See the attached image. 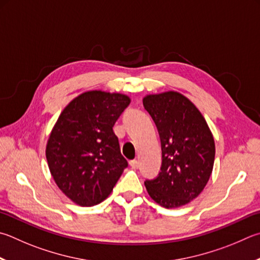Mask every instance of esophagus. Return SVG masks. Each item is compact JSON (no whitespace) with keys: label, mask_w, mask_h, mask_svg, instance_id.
Segmentation results:
<instances>
[{"label":"esophagus","mask_w":260,"mask_h":260,"mask_svg":"<svg viewBox=\"0 0 260 260\" xmlns=\"http://www.w3.org/2000/svg\"><path fill=\"white\" fill-rule=\"evenodd\" d=\"M129 165H131L132 168H139V166H140V164H139V161H138V160H136V159L131 160Z\"/></svg>","instance_id":"obj_1"}]
</instances>
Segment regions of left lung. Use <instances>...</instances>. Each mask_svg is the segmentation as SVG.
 Here are the masks:
<instances>
[{"label": "left lung", "mask_w": 260, "mask_h": 260, "mask_svg": "<svg viewBox=\"0 0 260 260\" xmlns=\"http://www.w3.org/2000/svg\"><path fill=\"white\" fill-rule=\"evenodd\" d=\"M145 110L161 142V172L145 181L149 196L164 208L185 206L200 194L214 168L215 140L199 109L176 91L148 94Z\"/></svg>", "instance_id": "1"}]
</instances>
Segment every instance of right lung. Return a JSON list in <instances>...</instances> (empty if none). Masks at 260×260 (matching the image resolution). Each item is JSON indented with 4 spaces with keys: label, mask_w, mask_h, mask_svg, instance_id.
<instances>
[{
    "label": "right lung",
    "mask_w": 260,
    "mask_h": 260,
    "mask_svg": "<svg viewBox=\"0 0 260 260\" xmlns=\"http://www.w3.org/2000/svg\"><path fill=\"white\" fill-rule=\"evenodd\" d=\"M129 103L122 93L86 91L55 121L46 160L56 186L76 205L92 207L106 200L127 167L112 127Z\"/></svg>",
    "instance_id": "right-lung-1"
}]
</instances>
